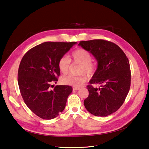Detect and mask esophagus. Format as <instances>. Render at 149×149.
<instances>
[{"label": "esophagus", "mask_w": 149, "mask_h": 149, "mask_svg": "<svg viewBox=\"0 0 149 149\" xmlns=\"http://www.w3.org/2000/svg\"><path fill=\"white\" fill-rule=\"evenodd\" d=\"M80 89V87L79 86H74L73 87V90H78Z\"/></svg>", "instance_id": "obj_1"}]
</instances>
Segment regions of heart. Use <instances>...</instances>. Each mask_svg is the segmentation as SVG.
<instances>
[{
    "instance_id": "heart-1",
    "label": "heart",
    "mask_w": 149,
    "mask_h": 149,
    "mask_svg": "<svg viewBox=\"0 0 149 149\" xmlns=\"http://www.w3.org/2000/svg\"><path fill=\"white\" fill-rule=\"evenodd\" d=\"M70 60L74 63L81 65L80 73L85 72L88 75H91L96 71V65L91 63L92 57L91 54L84 49H78L72 53L70 59L68 56H63L58 61V68L63 74L68 73L70 68ZM87 80L85 74L79 75H68L63 77L61 82L67 85L74 86H80Z\"/></svg>"
}]
</instances>
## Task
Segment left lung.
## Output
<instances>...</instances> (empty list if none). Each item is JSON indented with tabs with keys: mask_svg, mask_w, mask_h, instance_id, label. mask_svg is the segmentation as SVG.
Returning <instances> with one entry per match:
<instances>
[{
	"mask_svg": "<svg viewBox=\"0 0 149 149\" xmlns=\"http://www.w3.org/2000/svg\"><path fill=\"white\" fill-rule=\"evenodd\" d=\"M91 53L97 68L86 86L89 95L84 106L90 113L106 117L122 106L131 85V70L128 58L116 44L101 39L81 41L79 43ZM101 84L97 89L91 84Z\"/></svg>",
	"mask_w": 149,
	"mask_h": 149,
	"instance_id": "8db88e82",
	"label": "left lung"
}]
</instances>
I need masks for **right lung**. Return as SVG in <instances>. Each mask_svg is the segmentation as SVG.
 <instances>
[{"label":"right lung","mask_w":149,"mask_h":149,"mask_svg":"<svg viewBox=\"0 0 149 149\" xmlns=\"http://www.w3.org/2000/svg\"><path fill=\"white\" fill-rule=\"evenodd\" d=\"M76 43L43 42L30 49L21 61L18 73L21 95L26 106L41 118H54L64 111L72 88L57 85L52 90L50 86L60 75L59 60Z\"/></svg>","instance_id":"obj_1"}]
</instances>
